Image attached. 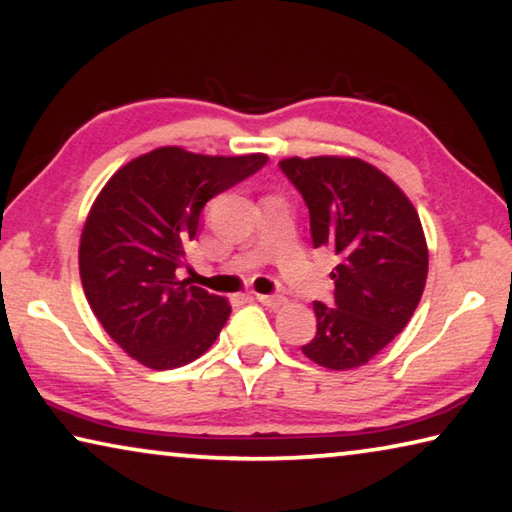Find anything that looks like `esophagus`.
<instances>
[{
    "label": "esophagus",
    "instance_id": "esophagus-1",
    "mask_svg": "<svg viewBox=\"0 0 512 512\" xmlns=\"http://www.w3.org/2000/svg\"><path fill=\"white\" fill-rule=\"evenodd\" d=\"M255 300L262 302V305H266V307H280V305H284V298L282 296H266V293H257Z\"/></svg>",
    "mask_w": 512,
    "mask_h": 512
}]
</instances>
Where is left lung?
Masks as SVG:
<instances>
[{
	"instance_id": "1",
	"label": "left lung",
	"mask_w": 512,
	"mask_h": 512,
	"mask_svg": "<svg viewBox=\"0 0 512 512\" xmlns=\"http://www.w3.org/2000/svg\"><path fill=\"white\" fill-rule=\"evenodd\" d=\"M280 169L309 207L314 248L339 257L334 307L314 302L318 332L302 352L329 370H352L379 354L422 298L429 248L420 216L400 187L350 155L284 158Z\"/></svg>"
}]
</instances>
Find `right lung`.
I'll return each mask as SVG.
<instances>
[{
    "instance_id": "obj_1",
    "label": "right lung",
    "mask_w": 512,
    "mask_h": 512,
    "mask_svg": "<svg viewBox=\"0 0 512 512\" xmlns=\"http://www.w3.org/2000/svg\"><path fill=\"white\" fill-rule=\"evenodd\" d=\"M264 153L203 155L160 146L112 173L85 219L79 271L99 323L151 370L192 363L212 348L230 302L180 280L205 203L253 176Z\"/></svg>"
}]
</instances>
